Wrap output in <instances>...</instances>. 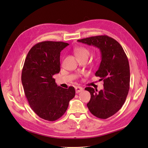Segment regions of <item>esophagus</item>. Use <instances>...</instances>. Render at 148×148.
Masks as SVG:
<instances>
[{"label":"esophagus","instance_id":"obj_1","mask_svg":"<svg viewBox=\"0 0 148 148\" xmlns=\"http://www.w3.org/2000/svg\"><path fill=\"white\" fill-rule=\"evenodd\" d=\"M75 90H76V92L79 93L80 92H82V91H83V88L80 87V86H76Z\"/></svg>","mask_w":148,"mask_h":148}]
</instances>
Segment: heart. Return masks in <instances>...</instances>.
Wrapping results in <instances>:
<instances>
[{
	"mask_svg": "<svg viewBox=\"0 0 148 148\" xmlns=\"http://www.w3.org/2000/svg\"><path fill=\"white\" fill-rule=\"evenodd\" d=\"M73 51L78 59L88 58L89 54H90V51H89V49L84 46L75 47L73 49Z\"/></svg>",
	"mask_w": 148,
	"mask_h": 148,
	"instance_id": "obj_1",
	"label": "heart"
}]
</instances>
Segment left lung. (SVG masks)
I'll return each instance as SVG.
<instances>
[{"mask_svg": "<svg viewBox=\"0 0 148 148\" xmlns=\"http://www.w3.org/2000/svg\"><path fill=\"white\" fill-rule=\"evenodd\" d=\"M78 41L100 49L102 60L95 75L104 82V89L97 92L91 87L85 90L91 94L87 104L90 112L96 117L106 119L122 108L130 89L129 62L120 44L107 35L78 39Z\"/></svg>", "mask_w": 148, "mask_h": 148, "instance_id": "1", "label": "left lung"}]
</instances>
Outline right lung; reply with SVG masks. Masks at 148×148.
Listing matches in <instances>:
<instances>
[{
  "label": "right lung",
  "instance_id": "add662e5",
  "mask_svg": "<svg viewBox=\"0 0 148 148\" xmlns=\"http://www.w3.org/2000/svg\"><path fill=\"white\" fill-rule=\"evenodd\" d=\"M68 43L43 41L32 47L22 69L21 82L31 108L39 117L55 121L60 118L75 95L73 86H58L53 76L60 70V54Z\"/></svg>",
  "mask_w": 148,
  "mask_h": 148
}]
</instances>
